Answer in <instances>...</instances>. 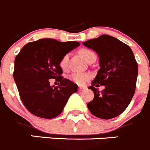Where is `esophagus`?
I'll list each match as a JSON object with an SVG mask.
<instances>
[{
    "label": "esophagus",
    "mask_w": 150,
    "mask_h": 150,
    "mask_svg": "<svg viewBox=\"0 0 150 150\" xmlns=\"http://www.w3.org/2000/svg\"><path fill=\"white\" fill-rule=\"evenodd\" d=\"M79 91H83L84 90H86V88L85 87H79Z\"/></svg>",
    "instance_id": "esophagus-1"
}]
</instances>
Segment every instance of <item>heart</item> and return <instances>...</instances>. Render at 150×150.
Masks as SVG:
<instances>
[{"label":"heart","instance_id":"heart-1","mask_svg":"<svg viewBox=\"0 0 150 150\" xmlns=\"http://www.w3.org/2000/svg\"><path fill=\"white\" fill-rule=\"evenodd\" d=\"M79 53L86 62L88 61L91 56L95 55L94 52L88 49H82L79 51ZM68 59H69V54H65L62 57L59 62V66L62 70H65L68 67ZM90 77L91 75L87 73H74L70 76V79L77 85H83L84 82Z\"/></svg>","mask_w":150,"mask_h":150}]
</instances>
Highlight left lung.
<instances>
[{
  "label": "left lung",
  "mask_w": 150,
  "mask_h": 150,
  "mask_svg": "<svg viewBox=\"0 0 150 150\" xmlns=\"http://www.w3.org/2000/svg\"><path fill=\"white\" fill-rule=\"evenodd\" d=\"M99 56L100 69L88 88L93 100L87 104L94 116L108 120L124 112L134 96L138 67L131 48L115 37L102 35L82 42ZM104 85L100 92L94 86Z\"/></svg>",
  "instance_id": "1"
}]
</instances>
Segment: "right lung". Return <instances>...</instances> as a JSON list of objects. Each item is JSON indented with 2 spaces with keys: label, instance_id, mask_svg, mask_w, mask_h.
<instances>
[{
  "label": "right lung",
  "instance_id": "right-lung-1",
  "mask_svg": "<svg viewBox=\"0 0 150 150\" xmlns=\"http://www.w3.org/2000/svg\"><path fill=\"white\" fill-rule=\"evenodd\" d=\"M79 45L75 41L42 38L24 45L16 56L13 77L21 100L30 113L46 119L56 117L71 94L77 91L75 83L61 76L59 62ZM52 79L59 81L60 86H50Z\"/></svg>",
  "mask_w": 150,
  "mask_h": 150
}]
</instances>
